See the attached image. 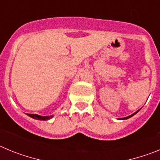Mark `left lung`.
Listing matches in <instances>:
<instances>
[{"label":"left lung","mask_w":160,"mask_h":160,"mask_svg":"<svg viewBox=\"0 0 160 160\" xmlns=\"http://www.w3.org/2000/svg\"><path fill=\"white\" fill-rule=\"evenodd\" d=\"M138 111H136V112H135V113H134V114H131V115H130V116H128V117H126V118H122V119H127V118H131V116H133V115H135V114H136V113L138 112Z\"/></svg>","instance_id":"8db88e82"}]
</instances>
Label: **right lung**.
I'll return each mask as SVG.
<instances>
[{
  "instance_id": "obj_1",
  "label": "right lung",
  "mask_w": 160,
  "mask_h": 160,
  "mask_svg": "<svg viewBox=\"0 0 160 160\" xmlns=\"http://www.w3.org/2000/svg\"><path fill=\"white\" fill-rule=\"evenodd\" d=\"M29 117L32 118H35V119L38 120H48L49 118H51L53 116H40V115H38V114H27Z\"/></svg>"
}]
</instances>
